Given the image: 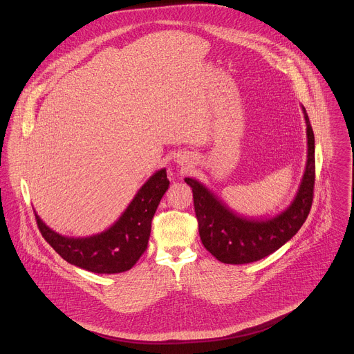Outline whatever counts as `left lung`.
<instances>
[{"label": "left lung", "instance_id": "left-lung-1", "mask_svg": "<svg viewBox=\"0 0 354 354\" xmlns=\"http://www.w3.org/2000/svg\"><path fill=\"white\" fill-rule=\"evenodd\" d=\"M307 126V161L292 202L274 216L250 217L231 209L220 196L194 178L193 189L198 230L205 248L223 263L244 265L273 254L289 241L308 217L315 183V137L308 114L300 106Z\"/></svg>", "mask_w": 354, "mask_h": 354}]
</instances>
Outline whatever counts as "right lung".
I'll return each instance as SVG.
<instances>
[{"label":"right lung","mask_w":354,"mask_h":354,"mask_svg":"<svg viewBox=\"0 0 354 354\" xmlns=\"http://www.w3.org/2000/svg\"><path fill=\"white\" fill-rule=\"evenodd\" d=\"M165 168L156 171L137 192L118 220L107 230L91 236L61 235L51 230L35 212L46 241L68 263L97 274L130 270L148 247L152 218L168 190Z\"/></svg>","instance_id":"add662e5"}]
</instances>
